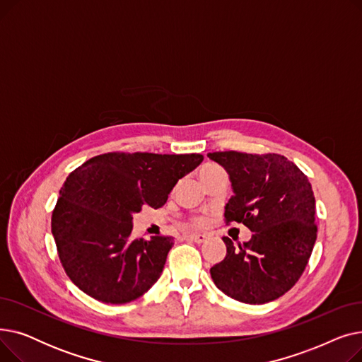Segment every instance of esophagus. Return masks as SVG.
I'll return each instance as SVG.
<instances>
[{
	"mask_svg": "<svg viewBox=\"0 0 362 362\" xmlns=\"http://www.w3.org/2000/svg\"><path fill=\"white\" fill-rule=\"evenodd\" d=\"M187 238L194 240V242H197V243H202V242L206 240V235H202V233H192V235H189Z\"/></svg>",
	"mask_w": 362,
	"mask_h": 362,
	"instance_id": "esophagus-1",
	"label": "esophagus"
}]
</instances>
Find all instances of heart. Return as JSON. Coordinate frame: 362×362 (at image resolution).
Instances as JSON below:
<instances>
[{"label":"heart","instance_id":"b5f03b06","mask_svg":"<svg viewBox=\"0 0 362 362\" xmlns=\"http://www.w3.org/2000/svg\"><path fill=\"white\" fill-rule=\"evenodd\" d=\"M218 165H216V164H206V165H204L202 168H201V171H199V176H204L206 171H211V170H214V168H217ZM194 223L195 224H201V223H204V220L201 218V217H197V218H194Z\"/></svg>","mask_w":362,"mask_h":362}]
</instances>
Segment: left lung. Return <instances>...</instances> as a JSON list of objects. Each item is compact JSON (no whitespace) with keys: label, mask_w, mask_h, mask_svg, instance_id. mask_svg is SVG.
Returning a JSON list of instances; mask_svg holds the SVG:
<instances>
[{"label":"left lung","mask_w":362,"mask_h":362,"mask_svg":"<svg viewBox=\"0 0 362 362\" xmlns=\"http://www.w3.org/2000/svg\"><path fill=\"white\" fill-rule=\"evenodd\" d=\"M229 173L233 197L226 223H243L254 233L233 246L210 273L216 286L245 303L272 302L286 293L305 270L317 239L315 198L308 177L279 154L208 152Z\"/></svg>","instance_id":"obj_1"}]
</instances>
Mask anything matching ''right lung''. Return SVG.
Segmentation results:
<instances>
[{
  "label": "right lung",
  "instance_id": "add662e5",
  "mask_svg": "<svg viewBox=\"0 0 362 362\" xmlns=\"http://www.w3.org/2000/svg\"><path fill=\"white\" fill-rule=\"evenodd\" d=\"M201 154L108 152L76 168L52 211L60 261L82 292L126 303L151 289L173 246L171 236L133 239V214L160 208L175 185L202 163Z\"/></svg>",
  "mask_w": 362,
  "mask_h": 362
}]
</instances>
